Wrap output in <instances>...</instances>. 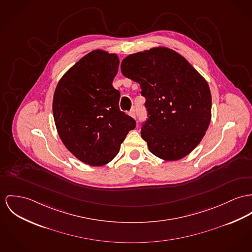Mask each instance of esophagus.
Segmentation results:
<instances>
[{"label":"esophagus","instance_id":"1","mask_svg":"<svg viewBox=\"0 0 252 252\" xmlns=\"http://www.w3.org/2000/svg\"><path fill=\"white\" fill-rule=\"evenodd\" d=\"M129 115L132 117V118H134V119H136V116H137V113H136L135 109H131V110L129 111Z\"/></svg>","mask_w":252,"mask_h":252}]
</instances>
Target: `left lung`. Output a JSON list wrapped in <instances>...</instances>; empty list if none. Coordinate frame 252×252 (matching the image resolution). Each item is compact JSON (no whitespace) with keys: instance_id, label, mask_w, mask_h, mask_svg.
<instances>
[{"instance_id":"1","label":"left lung","mask_w":252,"mask_h":252,"mask_svg":"<svg viewBox=\"0 0 252 252\" xmlns=\"http://www.w3.org/2000/svg\"><path fill=\"white\" fill-rule=\"evenodd\" d=\"M121 70L140 84L146 97L141 135L151 153L167 161L189 155L211 121L207 81L182 56L162 47L126 57Z\"/></svg>"}]
</instances>
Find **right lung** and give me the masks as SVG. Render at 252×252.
Instances as JSON below:
<instances>
[{
    "instance_id": "right-lung-1",
    "label": "right lung",
    "mask_w": 252,
    "mask_h": 252,
    "mask_svg": "<svg viewBox=\"0 0 252 252\" xmlns=\"http://www.w3.org/2000/svg\"><path fill=\"white\" fill-rule=\"evenodd\" d=\"M119 58L93 51L61 78L53 100L54 119L65 147L80 161L101 166L119 153L136 122L120 110L113 85Z\"/></svg>"
}]
</instances>
